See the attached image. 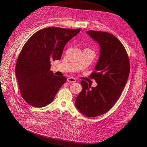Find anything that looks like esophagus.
Returning a JSON list of instances; mask_svg holds the SVG:
<instances>
[{
    "instance_id": "esophagus-1",
    "label": "esophagus",
    "mask_w": 147,
    "mask_h": 147,
    "mask_svg": "<svg viewBox=\"0 0 147 147\" xmlns=\"http://www.w3.org/2000/svg\"><path fill=\"white\" fill-rule=\"evenodd\" d=\"M67 80L69 82H76V80L74 77H69Z\"/></svg>"
}]
</instances>
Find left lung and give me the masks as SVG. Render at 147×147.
Returning <instances> with one entry per match:
<instances>
[{
  "label": "left lung",
  "instance_id": "obj_1",
  "mask_svg": "<svg viewBox=\"0 0 147 147\" xmlns=\"http://www.w3.org/2000/svg\"><path fill=\"white\" fill-rule=\"evenodd\" d=\"M87 33L100 45V56L90 75L97 85L91 87L85 81L82 90L76 97L75 106L81 113L88 117L104 114L119 99L130 73V62L126 50L113 34L88 30Z\"/></svg>",
  "mask_w": 147,
  "mask_h": 147
}]
</instances>
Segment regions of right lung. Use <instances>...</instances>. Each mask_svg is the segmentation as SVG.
<instances>
[{"mask_svg": "<svg viewBox=\"0 0 147 147\" xmlns=\"http://www.w3.org/2000/svg\"><path fill=\"white\" fill-rule=\"evenodd\" d=\"M80 32V29L48 27L26 42L18 55L16 75L21 95L30 105H48L66 81L65 76L54 75L50 63L61 59L66 43Z\"/></svg>", "mask_w": 147, "mask_h": 147, "instance_id": "obj_1", "label": "right lung"}]
</instances>
